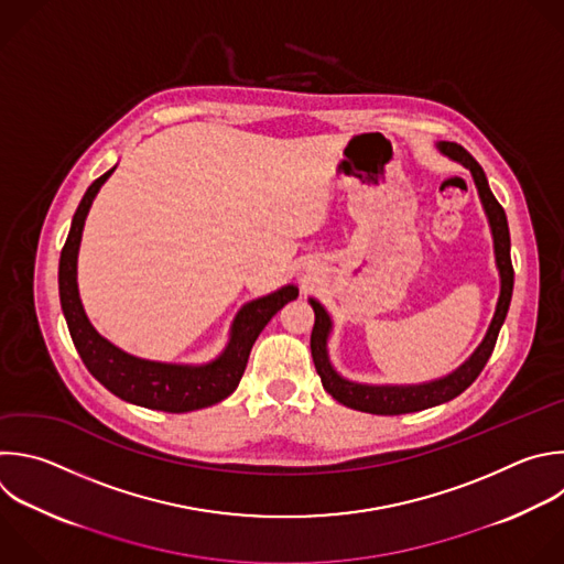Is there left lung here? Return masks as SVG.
I'll return each instance as SVG.
<instances>
[{"label":"left lung","mask_w":564,"mask_h":564,"mask_svg":"<svg viewBox=\"0 0 564 564\" xmlns=\"http://www.w3.org/2000/svg\"><path fill=\"white\" fill-rule=\"evenodd\" d=\"M438 150L445 156H449L452 161L463 163L471 172L482 208H485V215L489 219L496 265L500 272V296H498V305H496L491 325H489L482 343L476 347V351L458 369H454L443 379H436L430 383H419V386H365V383H354V381L343 379L340 373L332 367L329 354H327V336L332 332V318L318 301L310 299V305L316 316L314 327H312V338H310L314 367L318 371L325 392L332 394V399H336L345 408L379 414V416H397V414L421 412V410H427V408H434V405L456 399L478 379V373L487 365V360L496 347L498 332L505 323V316H507V310L511 303V292H513V268H511V257H509L511 241H509V226H507L505 210L489 191L485 170L463 145L452 143V141H441Z\"/></svg>","instance_id":"obj_1"}]
</instances>
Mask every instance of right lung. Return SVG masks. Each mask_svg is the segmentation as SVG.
<instances>
[{
  "label": "right lung",
  "mask_w": 564,
  "mask_h": 564,
  "mask_svg": "<svg viewBox=\"0 0 564 564\" xmlns=\"http://www.w3.org/2000/svg\"><path fill=\"white\" fill-rule=\"evenodd\" d=\"M112 172L115 167L90 183L59 257V301L73 343L93 377L121 401L172 414L210 408L237 390L257 336L288 301L299 296V288L283 285L268 296L246 303L232 323L226 349L210 362H159L119 349L90 325L77 288V254L84 224L99 187Z\"/></svg>",
  "instance_id": "right-lung-1"
}]
</instances>
